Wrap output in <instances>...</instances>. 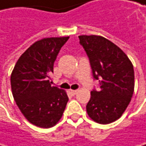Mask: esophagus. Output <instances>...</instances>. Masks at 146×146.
Segmentation results:
<instances>
[{"mask_svg":"<svg viewBox=\"0 0 146 146\" xmlns=\"http://www.w3.org/2000/svg\"><path fill=\"white\" fill-rule=\"evenodd\" d=\"M69 92L71 93L72 95H75V94H77L78 91H77V90H72V89H70V90H69Z\"/></svg>","mask_w":146,"mask_h":146,"instance_id":"esophagus-1","label":"esophagus"}]
</instances>
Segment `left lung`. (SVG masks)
<instances>
[{"instance_id":"1","label":"left lung","mask_w":146,"mask_h":146,"mask_svg":"<svg viewBox=\"0 0 146 146\" xmlns=\"http://www.w3.org/2000/svg\"><path fill=\"white\" fill-rule=\"evenodd\" d=\"M80 43L89 58L99 91L91 92L88 116L99 124L119 119L134 92V70L127 55L114 43L100 35H80Z\"/></svg>"}]
</instances>
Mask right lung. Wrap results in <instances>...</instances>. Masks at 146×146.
Masks as SVG:
<instances>
[{
	"mask_svg": "<svg viewBox=\"0 0 146 146\" xmlns=\"http://www.w3.org/2000/svg\"><path fill=\"white\" fill-rule=\"evenodd\" d=\"M69 37L44 38L31 45L17 60L11 74L13 97L24 117L41 128H50L61 119L68 97L52 86L50 74L62 46Z\"/></svg>",
	"mask_w": 146,
	"mask_h": 146,
	"instance_id": "right-lung-1",
	"label": "right lung"
}]
</instances>
